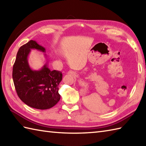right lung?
Listing matches in <instances>:
<instances>
[{
    "mask_svg": "<svg viewBox=\"0 0 146 146\" xmlns=\"http://www.w3.org/2000/svg\"><path fill=\"white\" fill-rule=\"evenodd\" d=\"M45 52V48L31 40L19 49L12 69V78L18 97L24 104L37 109L46 110L60 100L58 85L62 73L51 70L46 63L40 70L30 68L27 57L31 49Z\"/></svg>",
    "mask_w": 146,
    "mask_h": 146,
    "instance_id": "add662e5",
    "label": "right lung"
}]
</instances>
